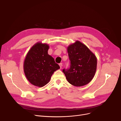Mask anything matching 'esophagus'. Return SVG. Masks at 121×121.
Wrapping results in <instances>:
<instances>
[{
    "label": "esophagus",
    "instance_id": "esophagus-1",
    "mask_svg": "<svg viewBox=\"0 0 121 121\" xmlns=\"http://www.w3.org/2000/svg\"><path fill=\"white\" fill-rule=\"evenodd\" d=\"M59 66H60V68L61 69L62 68V63H60V64H59Z\"/></svg>",
    "mask_w": 121,
    "mask_h": 121
}]
</instances>
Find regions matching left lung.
Masks as SVG:
<instances>
[{
  "instance_id": "left-lung-1",
  "label": "left lung",
  "mask_w": 121,
  "mask_h": 121,
  "mask_svg": "<svg viewBox=\"0 0 121 121\" xmlns=\"http://www.w3.org/2000/svg\"><path fill=\"white\" fill-rule=\"evenodd\" d=\"M70 67L64 69L68 81L74 86H82L92 80L97 69L95 55L84 44L77 41L67 48Z\"/></svg>"
}]
</instances>
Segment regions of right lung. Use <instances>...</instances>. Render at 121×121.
<instances>
[{
	"label": "right lung",
	"mask_w": 121,
	"mask_h": 121,
	"mask_svg": "<svg viewBox=\"0 0 121 121\" xmlns=\"http://www.w3.org/2000/svg\"><path fill=\"white\" fill-rule=\"evenodd\" d=\"M49 46L37 43L31 48L25 57L23 70L30 83L42 87L48 84L53 73L60 69L54 58L48 54Z\"/></svg>",
	"instance_id": "1"
}]
</instances>
